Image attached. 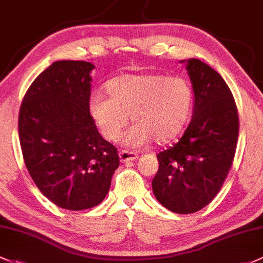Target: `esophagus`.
I'll return each mask as SVG.
<instances>
[{"mask_svg":"<svg viewBox=\"0 0 263 263\" xmlns=\"http://www.w3.org/2000/svg\"><path fill=\"white\" fill-rule=\"evenodd\" d=\"M118 156H120L121 162H129V161H134V160H136L137 157H139V155H137L136 153H132V151L122 150L120 154H118Z\"/></svg>","mask_w":263,"mask_h":263,"instance_id":"esophagus-1","label":"esophagus"}]
</instances>
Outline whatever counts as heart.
Listing matches in <instances>:
<instances>
[{"label": "heart", "mask_w": 263, "mask_h": 263, "mask_svg": "<svg viewBox=\"0 0 263 263\" xmlns=\"http://www.w3.org/2000/svg\"><path fill=\"white\" fill-rule=\"evenodd\" d=\"M109 97L95 93L88 109L106 140L120 136L129 120L135 124L121 137L129 147H143L175 139L186 124L193 109V88L180 77L164 74H126L107 83Z\"/></svg>", "instance_id": "1"}]
</instances>
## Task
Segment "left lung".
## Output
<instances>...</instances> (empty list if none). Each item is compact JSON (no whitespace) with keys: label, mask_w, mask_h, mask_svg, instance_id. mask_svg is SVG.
<instances>
[{"label":"left lung","mask_w":263,"mask_h":263,"mask_svg":"<svg viewBox=\"0 0 263 263\" xmlns=\"http://www.w3.org/2000/svg\"><path fill=\"white\" fill-rule=\"evenodd\" d=\"M194 92L193 117L178 143L157 154L155 198L168 211L189 214L215 198L238 140L236 102L219 73L199 59L181 60Z\"/></svg>","instance_id":"1"}]
</instances>
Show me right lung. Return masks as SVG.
Masks as SVG:
<instances>
[{
	"instance_id": "add662e5",
	"label": "right lung",
	"mask_w": 263,
	"mask_h": 263,
	"mask_svg": "<svg viewBox=\"0 0 263 263\" xmlns=\"http://www.w3.org/2000/svg\"><path fill=\"white\" fill-rule=\"evenodd\" d=\"M93 69L88 62L52 63L30 85L18 115L29 174L49 200L69 211L102 203L120 165L88 109Z\"/></svg>"
}]
</instances>
